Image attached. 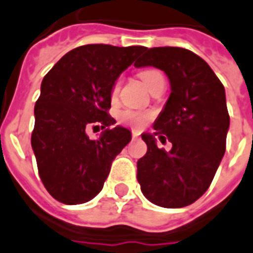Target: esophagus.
<instances>
[{
    "label": "esophagus",
    "instance_id": "esophagus-1",
    "mask_svg": "<svg viewBox=\"0 0 253 253\" xmlns=\"http://www.w3.org/2000/svg\"><path fill=\"white\" fill-rule=\"evenodd\" d=\"M132 138H133V139H138V133L133 132V133H132Z\"/></svg>",
    "mask_w": 253,
    "mask_h": 253
}]
</instances>
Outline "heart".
Wrapping results in <instances>:
<instances>
[{
  "label": "heart",
  "mask_w": 253,
  "mask_h": 253,
  "mask_svg": "<svg viewBox=\"0 0 253 253\" xmlns=\"http://www.w3.org/2000/svg\"><path fill=\"white\" fill-rule=\"evenodd\" d=\"M141 80L145 84L147 88H150L153 84H155V81L162 78V74L158 70H145L139 74ZM117 91V84H115L114 91L112 94H116ZM117 120L120 121L121 124L128 125L130 128L134 129H141L143 125L146 124V121L149 120V115L145 114V112H139V111L132 110V108H125V110H121L119 114H117Z\"/></svg>",
  "instance_id": "1"
}]
</instances>
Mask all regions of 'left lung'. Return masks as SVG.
I'll return each instance as SVG.
<instances>
[{"label": "left lung", "instance_id": "left-lung-1", "mask_svg": "<svg viewBox=\"0 0 253 253\" xmlns=\"http://www.w3.org/2000/svg\"><path fill=\"white\" fill-rule=\"evenodd\" d=\"M134 66L163 70L171 86L154 132L142 134L147 151L137 162L141 191L158 207L191 205L208 191L225 155L230 126L225 87L203 58L184 48H150ZM155 136L172 143L171 150L159 149Z\"/></svg>", "mask_w": 253, "mask_h": 253}]
</instances>
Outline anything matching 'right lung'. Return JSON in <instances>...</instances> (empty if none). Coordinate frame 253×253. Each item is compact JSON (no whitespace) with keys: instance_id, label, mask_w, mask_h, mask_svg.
I'll return each mask as SVG.
<instances>
[{"instance_id":"1","label":"right lung","mask_w":253,"mask_h":253,"mask_svg":"<svg viewBox=\"0 0 253 253\" xmlns=\"http://www.w3.org/2000/svg\"><path fill=\"white\" fill-rule=\"evenodd\" d=\"M146 46L87 44L64 56L46 73L35 104L31 145L40 179L49 195L66 205L84 204L102 191L116 155L132 134L114 125L111 95L121 73ZM90 126L103 129L88 138Z\"/></svg>"}]
</instances>
